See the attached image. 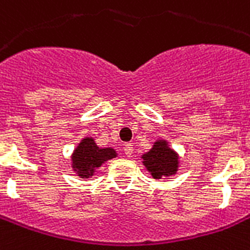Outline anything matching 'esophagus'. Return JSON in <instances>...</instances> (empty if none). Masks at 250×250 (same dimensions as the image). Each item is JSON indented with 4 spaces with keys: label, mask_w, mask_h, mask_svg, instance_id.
I'll return each instance as SVG.
<instances>
[{
    "label": "esophagus",
    "mask_w": 250,
    "mask_h": 250,
    "mask_svg": "<svg viewBox=\"0 0 250 250\" xmlns=\"http://www.w3.org/2000/svg\"><path fill=\"white\" fill-rule=\"evenodd\" d=\"M123 150H125V154L127 155V157H131L132 153H133V146H132L131 144H125Z\"/></svg>",
    "instance_id": "obj_1"
}]
</instances>
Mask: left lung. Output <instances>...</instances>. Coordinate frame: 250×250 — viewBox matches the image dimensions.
Returning <instances> with one entry per match:
<instances>
[{
  "label": "left lung",
  "instance_id": "1",
  "mask_svg": "<svg viewBox=\"0 0 250 250\" xmlns=\"http://www.w3.org/2000/svg\"><path fill=\"white\" fill-rule=\"evenodd\" d=\"M144 167L155 180H167L178 172L180 155L172 149L168 140L158 139L151 149L141 155Z\"/></svg>",
  "mask_w": 250,
  "mask_h": 250
}]
</instances>
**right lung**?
<instances>
[{"label": "right lung", "instance_id": "add662e5", "mask_svg": "<svg viewBox=\"0 0 250 250\" xmlns=\"http://www.w3.org/2000/svg\"><path fill=\"white\" fill-rule=\"evenodd\" d=\"M118 157L113 147H100L91 136L83 137L70 155V166L73 172L81 178L88 180L96 173L105 162Z\"/></svg>", "mask_w": 250, "mask_h": 250}]
</instances>
